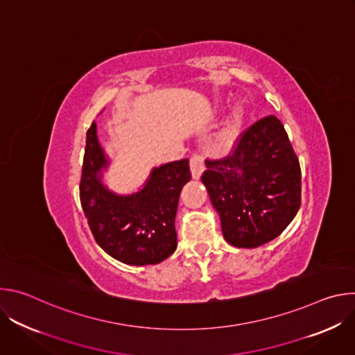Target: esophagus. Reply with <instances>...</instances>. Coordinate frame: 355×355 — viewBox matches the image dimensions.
<instances>
[{
  "instance_id": "1",
  "label": "esophagus",
  "mask_w": 355,
  "mask_h": 355,
  "mask_svg": "<svg viewBox=\"0 0 355 355\" xmlns=\"http://www.w3.org/2000/svg\"><path fill=\"white\" fill-rule=\"evenodd\" d=\"M189 167H191V173H192V178L193 180H198L202 174V171H204L205 168V164H204V156L199 155V153H193L191 156V160H189Z\"/></svg>"
}]
</instances>
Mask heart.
Wrapping results in <instances>:
<instances>
[{
    "instance_id": "b5f03b06",
    "label": "heart",
    "mask_w": 355,
    "mask_h": 355,
    "mask_svg": "<svg viewBox=\"0 0 355 355\" xmlns=\"http://www.w3.org/2000/svg\"><path fill=\"white\" fill-rule=\"evenodd\" d=\"M244 118V111L241 107H234V110L232 111L230 116L227 118L225 126L222 128V130L218 135L216 139V146L220 150H227L232 143L234 141V139L237 137L240 128H241V122Z\"/></svg>"
}]
</instances>
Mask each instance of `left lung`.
<instances>
[{"instance_id": "left-lung-1", "label": "left lung", "mask_w": 355, "mask_h": 355, "mask_svg": "<svg viewBox=\"0 0 355 355\" xmlns=\"http://www.w3.org/2000/svg\"><path fill=\"white\" fill-rule=\"evenodd\" d=\"M200 180L226 241L254 248L278 237L300 208V166L281 121L266 116L240 133L232 153L205 162Z\"/></svg>"}]
</instances>
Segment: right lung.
Wrapping results in <instances>:
<instances>
[{
  "label": "right lung",
  "instance_id": "right-lung-1",
  "mask_svg": "<svg viewBox=\"0 0 355 355\" xmlns=\"http://www.w3.org/2000/svg\"><path fill=\"white\" fill-rule=\"evenodd\" d=\"M108 159L98 143L96 125L87 130L80 200L98 245L129 266L159 264L177 248L175 215L182 187L191 180L188 159L163 164L143 189L116 195L101 182Z\"/></svg>",
  "mask_w": 355,
  "mask_h": 355
}]
</instances>
